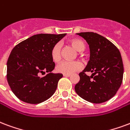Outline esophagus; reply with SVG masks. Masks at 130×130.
Segmentation results:
<instances>
[{"instance_id":"1","label":"esophagus","mask_w":130,"mask_h":130,"mask_svg":"<svg viewBox=\"0 0 130 130\" xmlns=\"http://www.w3.org/2000/svg\"><path fill=\"white\" fill-rule=\"evenodd\" d=\"M71 75L70 74H63V76H65V77H70Z\"/></svg>"}]
</instances>
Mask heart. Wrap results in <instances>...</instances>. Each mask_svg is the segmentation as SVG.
<instances>
[{
	"mask_svg": "<svg viewBox=\"0 0 130 130\" xmlns=\"http://www.w3.org/2000/svg\"><path fill=\"white\" fill-rule=\"evenodd\" d=\"M70 45L78 52L85 50V45L84 42L79 39H74L70 42ZM51 56L54 62H58L61 58V45L56 43L53 46L51 51ZM83 65L79 61H62L56 66V70L58 73L63 74H71L82 69Z\"/></svg>",
	"mask_w": 130,
	"mask_h": 130,
	"instance_id": "obj_1",
	"label": "heart"
}]
</instances>
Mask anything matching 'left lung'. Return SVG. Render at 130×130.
I'll return each mask as SVG.
<instances>
[{
	"label": "left lung",
	"instance_id": "8db88e82",
	"mask_svg": "<svg viewBox=\"0 0 130 130\" xmlns=\"http://www.w3.org/2000/svg\"><path fill=\"white\" fill-rule=\"evenodd\" d=\"M87 41L90 56L86 68L79 74L75 85L77 94L90 103H101L108 101L121 85L123 64L119 49L106 38L94 32L78 33ZM91 71V77L85 72Z\"/></svg>",
	"mask_w": 130,
	"mask_h": 130
}]
</instances>
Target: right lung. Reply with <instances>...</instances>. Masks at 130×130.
<instances>
[{
  "instance_id": "obj_1",
  "label": "right lung",
  "mask_w": 130,
  "mask_h": 130,
  "mask_svg": "<svg viewBox=\"0 0 130 130\" xmlns=\"http://www.w3.org/2000/svg\"><path fill=\"white\" fill-rule=\"evenodd\" d=\"M65 35L36 34L13 48L7 62V79L11 91L21 101L38 104L54 94L62 74L51 72L55 68L51 51ZM46 72L45 77L40 76Z\"/></svg>"
}]
</instances>
